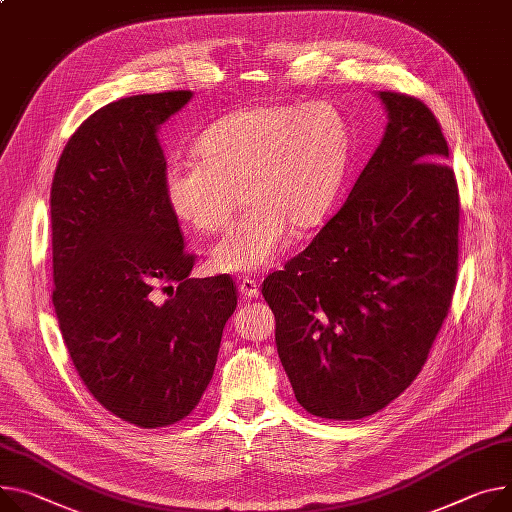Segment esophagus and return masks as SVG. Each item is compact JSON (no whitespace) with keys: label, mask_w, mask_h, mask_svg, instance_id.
<instances>
[{"label":"esophagus","mask_w":512,"mask_h":512,"mask_svg":"<svg viewBox=\"0 0 512 512\" xmlns=\"http://www.w3.org/2000/svg\"><path fill=\"white\" fill-rule=\"evenodd\" d=\"M240 293L246 297V299H256L260 295V289H258V283L254 279H242L240 281Z\"/></svg>","instance_id":"obj_1"}]
</instances>
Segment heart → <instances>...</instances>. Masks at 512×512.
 <instances>
[{"label":"heart","mask_w":512,"mask_h":512,"mask_svg":"<svg viewBox=\"0 0 512 512\" xmlns=\"http://www.w3.org/2000/svg\"><path fill=\"white\" fill-rule=\"evenodd\" d=\"M194 151L199 160L166 166V203L188 227L217 233L238 209L240 191L248 207L209 264L254 272L287 250L293 229L326 219L348 164V127L326 102L258 104L209 125Z\"/></svg>","instance_id":"b5f03b06"}]
</instances>
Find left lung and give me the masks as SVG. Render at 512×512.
<instances>
[{"label":"left lung","mask_w":512,"mask_h":512,"mask_svg":"<svg viewBox=\"0 0 512 512\" xmlns=\"http://www.w3.org/2000/svg\"><path fill=\"white\" fill-rule=\"evenodd\" d=\"M385 135L346 203L262 295L297 402L359 420L422 371L457 285L459 190L430 108L379 92Z\"/></svg>","instance_id":"obj_1"}]
</instances>
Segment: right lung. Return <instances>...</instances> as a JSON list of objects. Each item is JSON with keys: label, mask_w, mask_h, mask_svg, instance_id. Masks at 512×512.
I'll use <instances>...</instances> for the list:
<instances>
[{"label": "right lung", "mask_w": 512, "mask_h": 512, "mask_svg": "<svg viewBox=\"0 0 512 512\" xmlns=\"http://www.w3.org/2000/svg\"><path fill=\"white\" fill-rule=\"evenodd\" d=\"M190 98L102 106L69 137L51 186L53 305L69 357L98 404L141 428L201 402L238 305L229 274L188 277L194 254L166 203L157 131Z\"/></svg>", "instance_id": "1"}]
</instances>
